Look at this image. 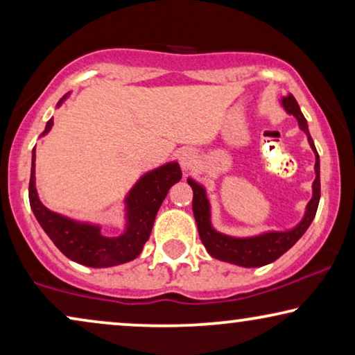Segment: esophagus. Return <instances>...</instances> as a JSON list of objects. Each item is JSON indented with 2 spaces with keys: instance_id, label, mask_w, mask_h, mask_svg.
Returning a JSON list of instances; mask_svg holds the SVG:
<instances>
[{
  "instance_id": "34e87169",
  "label": "esophagus",
  "mask_w": 355,
  "mask_h": 355,
  "mask_svg": "<svg viewBox=\"0 0 355 355\" xmlns=\"http://www.w3.org/2000/svg\"><path fill=\"white\" fill-rule=\"evenodd\" d=\"M197 162V155L193 150H182L181 155H179V164H181V168L184 171H189L193 164Z\"/></svg>"
}]
</instances>
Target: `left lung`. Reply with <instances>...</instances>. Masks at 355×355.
<instances>
[{
  "label": "left lung",
  "instance_id": "8db88e82",
  "mask_svg": "<svg viewBox=\"0 0 355 355\" xmlns=\"http://www.w3.org/2000/svg\"><path fill=\"white\" fill-rule=\"evenodd\" d=\"M283 106L289 114H293L297 119L299 128L307 135L310 147H312L315 153V174L317 176H315L313 181V196L307 205V211H305L302 221L289 231H270L260 236L244 237V239H241V237H231L213 230L210 223V202L207 198L205 189L200 184L192 181V179H187L189 186L193 191L192 210L197 221L198 236H200L202 244L205 245L208 254L213 259L230 261V263L245 266V268L268 265L276 259H279L284 252H288L302 237L304 232L309 230L310 223L313 221L320 202V157L317 148H315L313 140L310 137L307 121H305L302 111H300L294 96H284Z\"/></svg>",
  "mask_w": 355,
  "mask_h": 355
}]
</instances>
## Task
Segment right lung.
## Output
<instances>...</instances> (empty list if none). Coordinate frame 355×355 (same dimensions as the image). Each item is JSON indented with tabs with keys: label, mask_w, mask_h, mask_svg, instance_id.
<instances>
[{
	"label": "right lung",
	"mask_w": 355,
	"mask_h": 355,
	"mask_svg": "<svg viewBox=\"0 0 355 355\" xmlns=\"http://www.w3.org/2000/svg\"><path fill=\"white\" fill-rule=\"evenodd\" d=\"M64 98L66 96H62L58 101V106ZM51 125L53 119L48 121L42 135H45ZM181 178L182 173L178 163H168L140 178L125 198L128 230L119 237H105L100 234L98 226L69 220L43 205L35 191V148H33L28 202L43 231L67 259L92 268H106V266L125 263L140 255L144 244L148 241L155 216L164 197L173 184L181 181Z\"/></svg>",
	"instance_id": "right-lung-1"
}]
</instances>
